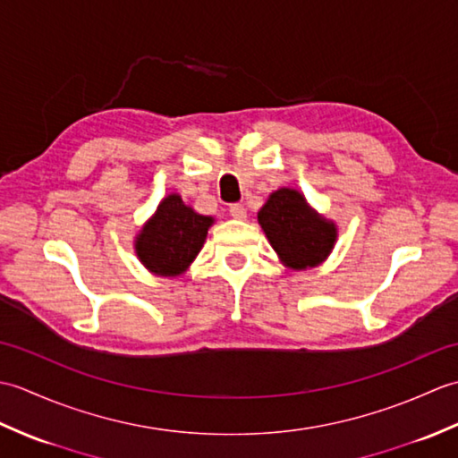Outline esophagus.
<instances>
[{
	"instance_id": "esophagus-1",
	"label": "esophagus",
	"mask_w": 458,
	"mask_h": 458,
	"mask_svg": "<svg viewBox=\"0 0 458 458\" xmlns=\"http://www.w3.org/2000/svg\"><path fill=\"white\" fill-rule=\"evenodd\" d=\"M230 214H232V218H236V220H246V216H248V212L244 207H242V204H232Z\"/></svg>"
}]
</instances>
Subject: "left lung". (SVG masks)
I'll use <instances>...</instances> for the list:
<instances>
[{"mask_svg":"<svg viewBox=\"0 0 458 458\" xmlns=\"http://www.w3.org/2000/svg\"><path fill=\"white\" fill-rule=\"evenodd\" d=\"M258 222L281 264L293 271L323 264L338 240L336 224L310 207L297 189L271 192L258 212Z\"/></svg>","mask_w":458,"mask_h":458,"instance_id":"obj_1","label":"left lung"}]
</instances>
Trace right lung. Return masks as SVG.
Listing matches in <instances>:
<instances>
[{"mask_svg":"<svg viewBox=\"0 0 458 458\" xmlns=\"http://www.w3.org/2000/svg\"><path fill=\"white\" fill-rule=\"evenodd\" d=\"M212 224V216L199 214L181 194L171 192L135 236V256L153 276L179 277L197 259Z\"/></svg>","mask_w":458,"mask_h":458,"instance_id":"obj_1","label":"right lung"}]
</instances>
